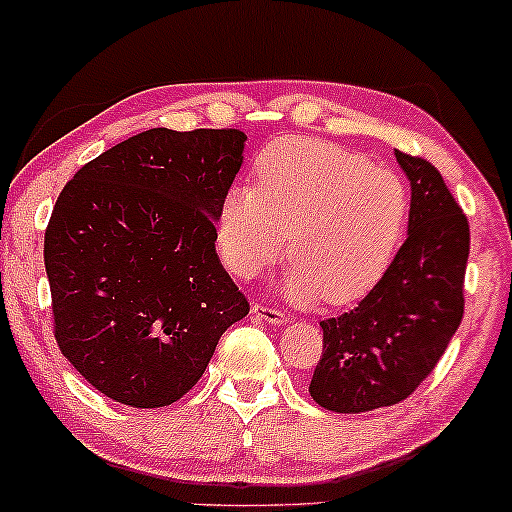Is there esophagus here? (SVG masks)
I'll use <instances>...</instances> for the list:
<instances>
[{
  "label": "esophagus",
  "mask_w": 512,
  "mask_h": 512,
  "mask_svg": "<svg viewBox=\"0 0 512 512\" xmlns=\"http://www.w3.org/2000/svg\"><path fill=\"white\" fill-rule=\"evenodd\" d=\"M251 313H254V317H258V320H263V322H268V324H275V327H280V324L287 322V317L282 315V310L270 308V305H263V303H256Z\"/></svg>",
  "instance_id": "esophagus-1"
}]
</instances>
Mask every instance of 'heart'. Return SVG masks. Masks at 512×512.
<instances>
[{"label":"heart","mask_w":512,"mask_h":512,"mask_svg":"<svg viewBox=\"0 0 512 512\" xmlns=\"http://www.w3.org/2000/svg\"><path fill=\"white\" fill-rule=\"evenodd\" d=\"M256 188L225 192L216 244L225 268L254 280L282 254L291 303L350 305L386 275L409 218L407 185L388 167L305 136L268 145Z\"/></svg>","instance_id":"1"}]
</instances>
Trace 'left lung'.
<instances>
[{
	"label": "left lung",
	"instance_id": "obj_1",
	"mask_svg": "<svg viewBox=\"0 0 512 512\" xmlns=\"http://www.w3.org/2000/svg\"><path fill=\"white\" fill-rule=\"evenodd\" d=\"M395 157L411 185L407 240L357 308L320 322L324 350L310 397L336 414L393 407L409 397L440 362L463 317L468 218L433 164L402 150Z\"/></svg>",
	"mask_w": 512,
	"mask_h": 512
}]
</instances>
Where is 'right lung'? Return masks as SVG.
I'll return each mask as SVG.
<instances>
[{"label": "right lung", "instance_id": "add662e5", "mask_svg": "<svg viewBox=\"0 0 512 512\" xmlns=\"http://www.w3.org/2000/svg\"><path fill=\"white\" fill-rule=\"evenodd\" d=\"M237 129H150L72 176L44 235L53 334L110 400L167 407L199 381L249 303L216 254L242 167Z\"/></svg>", "mask_w": 512, "mask_h": 512}]
</instances>
